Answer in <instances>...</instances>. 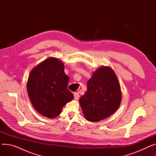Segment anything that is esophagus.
Listing matches in <instances>:
<instances>
[{"label":"esophagus","instance_id":"34e87169","mask_svg":"<svg viewBox=\"0 0 156 156\" xmlns=\"http://www.w3.org/2000/svg\"><path fill=\"white\" fill-rule=\"evenodd\" d=\"M79 97H80V95L78 92H76L74 94V98H75V100H78L79 99Z\"/></svg>","mask_w":156,"mask_h":156}]
</instances>
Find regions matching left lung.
<instances>
[{"mask_svg": "<svg viewBox=\"0 0 156 156\" xmlns=\"http://www.w3.org/2000/svg\"><path fill=\"white\" fill-rule=\"evenodd\" d=\"M122 93L114 70L101 66L92 74L87 82V90L79 100L85 119L97 122L108 118L119 108Z\"/></svg>", "mask_w": 156, "mask_h": 156, "instance_id": "8db88e82", "label": "left lung"}]
</instances>
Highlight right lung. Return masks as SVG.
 <instances>
[{"label": "right lung", "instance_id": "add662e5", "mask_svg": "<svg viewBox=\"0 0 156 156\" xmlns=\"http://www.w3.org/2000/svg\"><path fill=\"white\" fill-rule=\"evenodd\" d=\"M69 77L62 61L51 57L31 69L27 88L35 109L48 118L59 116L64 105L73 99L67 87Z\"/></svg>", "mask_w": 156, "mask_h": 156}]
</instances>
